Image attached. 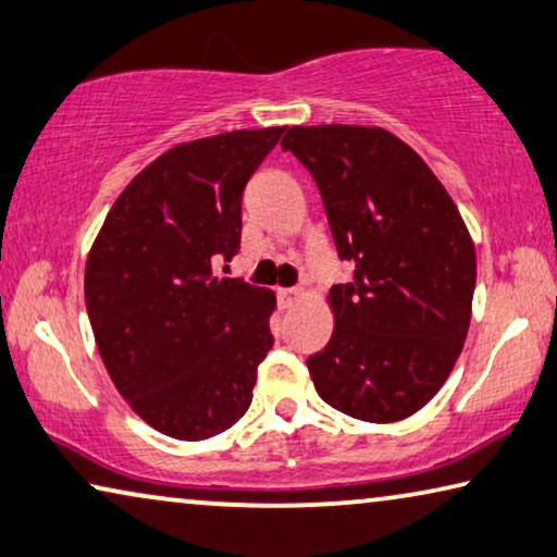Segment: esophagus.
<instances>
[{
    "mask_svg": "<svg viewBox=\"0 0 557 557\" xmlns=\"http://www.w3.org/2000/svg\"><path fill=\"white\" fill-rule=\"evenodd\" d=\"M277 299H280V307L282 310H293V307H297L299 302L305 299V289L302 287H287V289H280L277 293Z\"/></svg>",
    "mask_w": 557,
    "mask_h": 557,
    "instance_id": "34e87169",
    "label": "esophagus"
}]
</instances>
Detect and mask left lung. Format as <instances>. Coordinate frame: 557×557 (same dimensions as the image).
Masks as SVG:
<instances>
[{"label":"left lung","instance_id":"1","mask_svg":"<svg viewBox=\"0 0 557 557\" xmlns=\"http://www.w3.org/2000/svg\"><path fill=\"white\" fill-rule=\"evenodd\" d=\"M320 188L355 280L330 289L334 332L307 359L317 394L372 423L417 413L451 374L471 324L475 247L456 202L376 126H293L282 138Z\"/></svg>","mask_w":557,"mask_h":557}]
</instances>
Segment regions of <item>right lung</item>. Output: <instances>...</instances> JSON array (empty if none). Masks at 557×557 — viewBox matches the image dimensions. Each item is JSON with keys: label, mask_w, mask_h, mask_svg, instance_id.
<instances>
[{"label": "right lung", "mask_w": 557, "mask_h": 557, "mask_svg": "<svg viewBox=\"0 0 557 557\" xmlns=\"http://www.w3.org/2000/svg\"><path fill=\"white\" fill-rule=\"evenodd\" d=\"M282 126L168 148L113 202L84 295L111 382L140 419L181 441L223 434L252 401L272 349L275 293L218 277L240 250L243 190Z\"/></svg>", "instance_id": "add662e5"}]
</instances>
